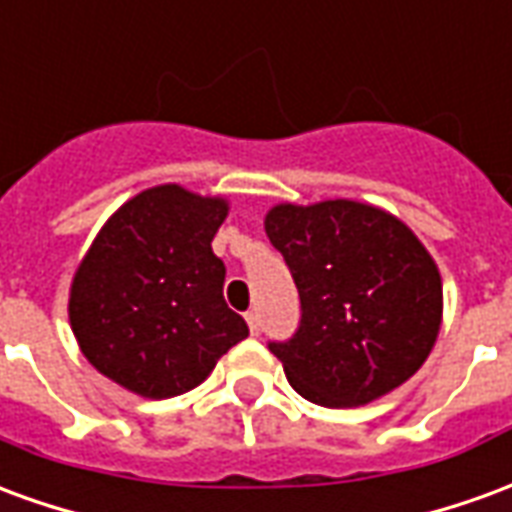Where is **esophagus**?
Returning a JSON list of instances; mask_svg holds the SVG:
<instances>
[{
    "mask_svg": "<svg viewBox=\"0 0 512 512\" xmlns=\"http://www.w3.org/2000/svg\"><path fill=\"white\" fill-rule=\"evenodd\" d=\"M246 323H249V332L260 334V315H257L255 310L246 312Z\"/></svg>",
    "mask_w": 512,
    "mask_h": 512,
    "instance_id": "esophagus-1",
    "label": "esophagus"
}]
</instances>
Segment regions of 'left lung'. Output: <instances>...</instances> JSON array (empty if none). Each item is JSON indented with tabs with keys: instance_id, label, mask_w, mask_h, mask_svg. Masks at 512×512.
<instances>
[{
	"instance_id": "1",
	"label": "left lung",
	"mask_w": 512,
	"mask_h": 512,
	"mask_svg": "<svg viewBox=\"0 0 512 512\" xmlns=\"http://www.w3.org/2000/svg\"><path fill=\"white\" fill-rule=\"evenodd\" d=\"M266 235L301 299L299 329L268 351L301 397L365 406L417 373L439 334L441 279L406 224L373 205L329 200L271 208Z\"/></svg>"
}]
</instances>
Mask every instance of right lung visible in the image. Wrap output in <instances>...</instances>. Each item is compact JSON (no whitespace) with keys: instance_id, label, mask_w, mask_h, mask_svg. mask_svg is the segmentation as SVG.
Instances as JSON below:
<instances>
[{"instance_id":"1","label":"right lung","mask_w":512,"mask_h":512,"mask_svg":"<svg viewBox=\"0 0 512 512\" xmlns=\"http://www.w3.org/2000/svg\"><path fill=\"white\" fill-rule=\"evenodd\" d=\"M227 202L156 186L104 224L71 285V326L90 365L142 397L205 381L249 326L224 301L211 241Z\"/></svg>"}]
</instances>
